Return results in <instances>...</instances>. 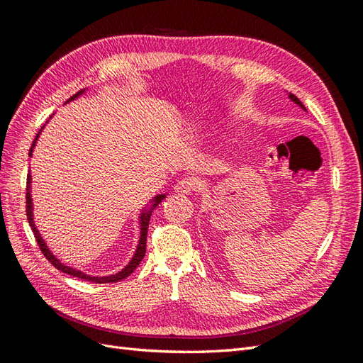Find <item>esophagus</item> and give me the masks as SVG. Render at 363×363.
I'll return each mask as SVG.
<instances>
[{"label":"esophagus","mask_w":363,"mask_h":363,"mask_svg":"<svg viewBox=\"0 0 363 363\" xmlns=\"http://www.w3.org/2000/svg\"><path fill=\"white\" fill-rule=\"evenodd\" d=\"M196 187H198V182L195 179H181L174 186V191L179 195H190Z\"/></svg>","instance_id":"1"}]
</instances>
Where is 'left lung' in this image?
I'll use <instances>...</instances> for the list:
<instances>
[{"instance_id": "1", "label": "left lung", "mask_w": 363, "mask_h": 363, "mask_svg": "<svg viewBox=\"0 0 363 363\" xmlns=\"http://www.w3.org/2000/svg\"><path fill=\"white\" fill-rule=\"evenodd\" d=\"M285 94H287V91H285ZM287 96H289V99H290V101H291V103H295V104H296V106H299V107H301V109H303L304 112H307V111H306V107H304V104H303V103H301V101H299V99H298V98H296L295 95H291V94H287Z\"/></svg>"}]
</instances>
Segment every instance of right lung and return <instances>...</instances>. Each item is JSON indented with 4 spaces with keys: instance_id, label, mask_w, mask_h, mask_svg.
Wrapping results in <instances>:
<instances>
[{
    "instance_id": "obj_1",
    "label": "right lung",
    "mask_w": 363,
    "mask_h": 363,
    "mask_svg": "<svg viewBox=\"0 0 363 363\" xmlns=\"http://www.w3.org/2000/svg\"><path fill=\"white\" fill-rule=\"evenodd\" d=\"M86 91H87V90L78 91V94H76L74 96H72L70 99H68V101H67L65 104L74 101V99H78L79 96H82L84 94H86ZM46 123H48V121H46ZM45 126H46V125H43L42 129L38 130L35 140L33 142V146H30V150H29V157H33V152H34V148H35V145H37V140H38V137H40V134H42V130L45 129ZM165 198H167V194L156 195V196H154L152 199H150V201L142 207L140 213H138V226H140V238H138V242H137V248H135V251H134V256L130 257V260L128 262V265H126L125 268H121L120 272H117L115 274H107V276H94V274L84 273V272H81V269H78V268H73V267H70V265L64 264V262L60 260V259L56 256V254H54V252L50 250V246L46 245L45 238L42 237L40 230L37 229L35 221H34L33 176H30V169H29V174H28V189H26V217H28V221H29V226H30V229H33V233H34V235H35V240H37L38 246H40L42 252L45 254V257L48 259V260L51 262V264H52L54 267H56L57 269H60V272L67 273V274H72V276H74V277H79V279H86V281L98 282V284L118 282V281L125 279V277H128L130 273H133L134 269L138 267V264H140V262H142V259H143V256H145V252H146V235H148V225H150L151 213L154 212V209H156V207H157L162 201H164Z\"/></svg>"
}]
</instances>
